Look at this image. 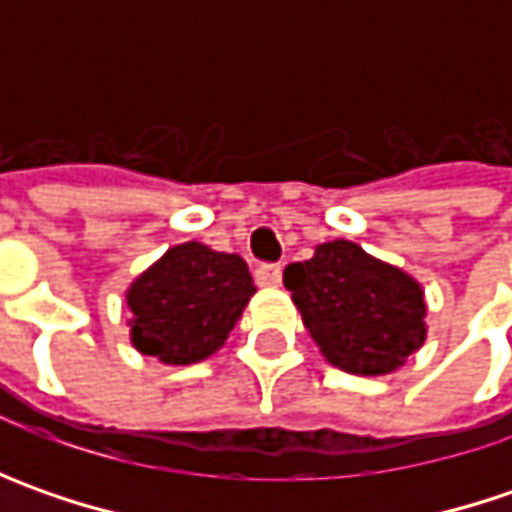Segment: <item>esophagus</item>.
<instances>
[{"instance_id":"esophagus-1","label":"esophagus","mask_w":512,"mask_h":512,"mask_svg":"<svg viewBox=\"0 0 512 512\" xmlns=\"http://www.w3.org/2000/svg\"><path fill=\"white\" fill-rule=\"evenodd\" d=\"M256 282L267 287H276L282 282V265H259L256 267Z\"/></svg>"}]
</instances>
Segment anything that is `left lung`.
Segmentation results:
<instances>
[{"mask_svg":"<svg viewBox=\"0 0 512 512\" xmlns=\"http://www.w3.org/2000/svg\"><path fill=\"white\" fill-rule=\"evenodd\" d=\"M285 287L327 362L347 373L382 376L422 347V287L353 242H327L287 265Z\"/></svg>","mask_w":512,"mask_h":512,"instance_id":"left-lung-1","label":"left lung"}]
</instances>
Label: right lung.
<instances>
[{
  "instance_id": "right-lung-1",
  "label": "right lung",
  "mask_w": 512,
  "mask_h": 512,
  "mask_svg": "<svg viewBox=\"0 0 512 512\" xmlns=\"http://www.w3.org/2000/svg\"><path fill=\"white\" fill-rule=\"evenodd\" d=\"M253 293L242 256L199 242L170 247L130 285V339L165 364L202 362L222 347Z\"/></svg>"
}]
</instances>
